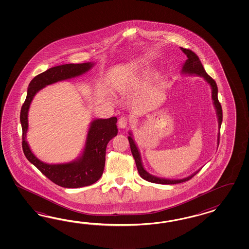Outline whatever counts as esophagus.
I'll return each mask as SVG.
<instances>
[{"label":"esophagus","mask_w":249,"mask_h":249,"mask_svg":"<svg viewBox=\"0 0 249 249\" xmlns=\"http://www.w3.org/2000/svg\"><path fill=\"white\" fill-rule=\"evenodd\" d=\"M128 121L127 118L125 117H121V119L118 121V125L120 128H126L128 126Z\"/></svg>","instance_id":"obj_1"}]
</instances>
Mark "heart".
<instances>
[{
    "instance_id": "b5f03b06",
    "label": "heart",
    "mask_w": 249,
    "mask_h": 249,
    "mask_svg": "<svg viewBox=\"0 0 249 249\" xmlns=\"http://www.w3.org/2000/svg\"><path fill=\"white\" fill-rule=\"evenodd\" d=\"M141 74V68L139 65L132 66L131 68L128 69L127 73L123 75L119 81L117 89L119 92H125L128 89V88L132 85V83L138 78V76Z\"/></svg>"
}]
</instances>
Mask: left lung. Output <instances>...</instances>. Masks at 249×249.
<instances>
[{
  "label": "left lung",
  "instance_id": "left-lung-1",
  "mask_svg": "<svg viewBox=\"0 0 249 249\" xmlns=\"http://www.w3.org/2000/svg\"><path fill=\"white\" fill-rule=\"evenodd\" d=\"M181 50L185 53L186 55V60L182 64V68H181V73L182 75H194L204 77V80L207 83L210 85L212 89V99H213V104L214 106L215 111H216V116H217V120H218V128H221V124L223 121V111H222V107L219 102L218 97V89L215 81L212 78L210 75H208L204 67L201 63V61L199 59V57L196 55V53H194L192 50H189L186 48H182L181 47ZM129 136L128 137V142L130 145V150L131 153L135 160L136 166L138 169V172L141 175V177L146 180V181H150V182H154V183H159V184H175V183H180L183 181H188L190 179H192L195 175H196L200 170L196 171L195 174H191L188 177L183 178V179H165V178H160L154 176L152 174H149L145 169H144L143 164H142V156L140 151L137 147L135 143V141L133 140V135L131 133V131H128ZM219 137H220V131H218L217 134V145H219Z\"/></svg>",
  "mask_w": 249,
  "mask_h": 249
}]
</instances>
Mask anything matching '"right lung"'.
I'll list each match as a JSON object with an SVG mask.
<instances>
[{"instance_id": "add662e5", "label": "right lung", "mask_w": 249, "mask_h": 249, "mask_svg": "<svg viewBox=\"0 0 249 249\" xmlns=\"http://www.w3.org/2000/svg\"><path fill=\"white\" fill-rule=\"evenodd\" d=\"M94 63L66 64L47 69L33 78L27 90V96L22 106L20 121L23 129V151L32 164L50 181L65 188L89 186L98 181L105 167L106 148L108 142L118 134L116 117L96 119L91 121L83 151L77 158L66 163H46L33 153L26 141L28 130V111L32 100L38 91L46 86L83 75L93 68Z\"/></svg>"}]
</instances>
